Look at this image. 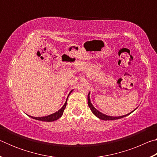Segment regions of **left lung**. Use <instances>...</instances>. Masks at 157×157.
I'll return each instance as SVG.
<instances>
[{
	"label": "left lung",
	"instance_id": "8db88e82",
	"mask_svg": "<svg viewBox=\"0 0 157 157\" xmlns=\"http://www.w3.org/2000/svg\"><path fill=\"white\" fill-rule=\"evenodd\" d=\"M88 105H89V108L91 109V110L93 113H94V115L95 116H97L98 118L101 119V120H104V121H113V120H116V119H119V118H123V117H125L127 116H128L129 113H131L133 111H132L131 113H129L128 114H127V115H124V116H118V117H113V116H107L105 115L104 113H102L101 112H100L99 111H98L96 109H95L94 106L92 105L91 101H90V98H89V94L88 95Z\"/></svg>",
	"mask_w": 157,
	"mask_h": 157
}]
</instances>
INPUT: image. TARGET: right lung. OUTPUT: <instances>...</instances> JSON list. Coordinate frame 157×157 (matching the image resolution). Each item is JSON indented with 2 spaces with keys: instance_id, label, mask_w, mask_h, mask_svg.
Instances as JSON below:
<instances>
[{
  "instance_id": "obj_1",
  "label": "right lung",
  "mask_w": 157,
  "mask_h": 157,
  "mask_svg": "<svg viewBox=\"0 0 157 157\" xmlns=\"http://www.w3.org/2000/svg\"><path fill=\"white\" fill-rule=\"evenodd\" d=\"M72 92L71 91L70 92L71 93ZM68 99V98H67ZM66 103H67V100H66V102L64 105L63 106V107L57 111V112H55L52 114H50L49 116H44V117H33V116H30L31 118H33L34 119H36V120H39V121H46V122H52V121H55L57 120V119H59L61 116H62V114L63 113V111H64L65 108L66 107Z\"/></svg>"
}]
</instances>
